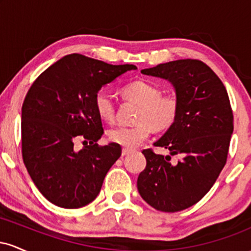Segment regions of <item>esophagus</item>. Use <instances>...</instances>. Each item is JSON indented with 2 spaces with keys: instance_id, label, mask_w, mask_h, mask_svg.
Here are the masks:
<instances>
[{
  "instance_id": "1",
  "label": "esophagus",
  "mask_w": 251,
  "mask_h": 251,
  "mask_svg": "<svg viewBox=\"0 0 251 251\" xmlns=\"http://www.w3.org/2000/svg\"><path fill=\"white\" fill-rule=\"evenodd\" d=\"M132 152V150H129V149H123V152H122V155L124 157V155H127V154H129Z\"/></svg>"
}]
</instances>
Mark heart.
Here are the masks:
<instances>
[{
    "instance_id": "heart-1",
    "label": "heart",
    "mask_w": 251,
    "mask_h": 251,
    "mask_svg": "<svg viewBox=\"0 0 251 251\" xmlns=\"http://www.w3.org/2000/svg\"><path fill=\"white\" fill-rule=\"evenodd\" d=\"M125 99L139 105L137 125L117 126L109 129L108 138L112 143L126 149H134L145 142L155 131H165L174 125L179 111V101L172 94L162 96L159 86L146 80H135L123 87ZM96 108L103 120H113L116 116V99L107 89L96 94Z\"/></svg>"
}]
</instances>
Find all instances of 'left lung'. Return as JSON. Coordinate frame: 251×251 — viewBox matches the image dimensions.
<instances>
[{
	"mask_svg": "<svg viewBox=\"0 0 251 251\" xmlns=\"http://www.w3.org/2000/svg\"><path fill=\"white\" fill-rule=\"evenodd\" d=\"M172 83L179 111L174 125L153 145L179 154L171 157L144 150L146 168L137 180L138 191L152 208L164 212L188 209L204 197L226 163L234 116L223 82L200 60L160 63L142 71Z\"/></svg>",
	"mask_w": 251,
	"mask_h": 251,
	"instance_id": "obj_1",
	"label": "left lung"
}]
</instances>
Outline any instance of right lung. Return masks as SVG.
<instances>
[{"label":"right lung","instance_id":"right-lung-1","mask_svg":"<svg viewBox=\"0 0 251 251\" xmlns=\"http://www.w3.org/2000/svg\"><path fill=\"white\" fill-rule=\"evenodd\" d=\"M134 65H109L70 54L33 82L22 105V157L39 191L60 208L93 201L105 176L122 155V146H99L103 134L96 94ZM82 139L85 148L75 151Z\"/></svg>","mask_w":251,"mask_h":251}]
</instances>
